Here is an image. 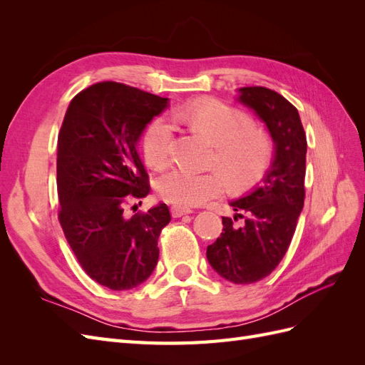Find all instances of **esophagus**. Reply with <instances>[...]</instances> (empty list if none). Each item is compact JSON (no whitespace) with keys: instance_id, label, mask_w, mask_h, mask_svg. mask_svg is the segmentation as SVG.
Listing matches in <instances>:
<instances>
[{"instance_id":"34e87169","label":"esophagus","mask_w":365,"mask_h":365,"mask_svg":"<svg viewBox=\"0 0 365 365\" xmlns=\"http://www.w3.org/2000/svg\"><path fill=\"white\" fill-rule=\"evenodd\" d=\"M190 213H193V212L187 207H181V205H173L172 207V216L173 217H181L184 215H190Z\"/></svg>"}]
</instances>
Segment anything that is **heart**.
<instances>
[{
	"label": "heart",
	"mask_w": 365,
	"mask_h": 365,
	"mask_svg": "<svg viewBox=\"0 0 365 365\" xmlns=\"http://www.w3.org/2000/svg\"><path fill=\"white\" fill-rule=\"evenodd\" d=\"M175 120L202 130L216 146L212 164L219 169L195 172L181 165L165 169L155 181L164 201L181 207L201 205L225 189V178L233 187H247L268 172L274 161V141L263 129L252 126L251 118L227 103L195 101L180 106ZM175 126L158 117L150 121L143 135V153L149 164L158 165L170 157Z\"/></svg>",
	"instance_id": "b5f03b06"
}]
</instances>
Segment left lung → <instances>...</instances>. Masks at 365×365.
<instances>
[{"mask_svg": "<svg viewBox=\"0 0 365 365\" xmlns=\"http://www.w3.org/2000/svg\"><path fill=\"white\" fill-rule=\"evenodd\" d=\"M237 101L264 121L275 145L274 161L263 180L231 201L235 217H222V233L207 247L212 268L236 284L269 275L288 251L304 204L306 134L297 108L264 86H245ZM237 217L245 224L236 226Z\"/></svg>", "mask_w": 365, "mask_h": 365, "instance_id": "8db88e82", "label": "left lung"}]
</instances>
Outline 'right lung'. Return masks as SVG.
I'll return each instance as SVG.
<instances>
[{"instance_id":"add662e5","label":"right lung","mask_w":365,"mask_h":365,"mask_svg":"<svg viewBox=\"0 0 365 365\" xmlns=\"http://www.w3.org/2000/svg\"><path fill=\"white\" fill-rule=\"evenodd\" d=\"M169 98L117 82L81 91L58 137L59 222L83 271L113 291L137 288L157 267L165 204L128 217L125 207L145 197L149 176L137 143ZM141 204V202H140Z\"/></svg>"}]
</instances>
